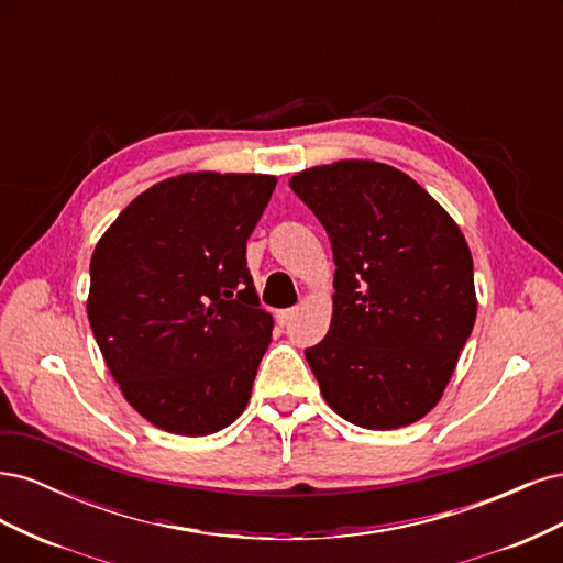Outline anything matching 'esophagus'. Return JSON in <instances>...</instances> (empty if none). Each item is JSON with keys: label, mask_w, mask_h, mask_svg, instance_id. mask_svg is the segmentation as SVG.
<instances>
[{"label": "esophagus", "mask_w": 563, "mask_h": 563, "mask_svg": "<svg viewBox=\"0 0 563 563\" xmlns=\"http://www.w3.org/2000/svg\"><path fill=\"white\" fill-rule=\"evenodd\" d=\"M296 317V310L294 308H288V310H277V323L279 327H286L288 321H291Z\"/></svg>", "instance_id": "1"}]
</instances>
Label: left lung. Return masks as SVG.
<instances>
[{
    "mask_svg": "<svg viewBox=\"0 0 563 563\" xmlns=\"http://www.w3.org/2000/svg\"><path fill=\"white\" fill-rule=\"evenodd\" d=\"M333 249V317L305 350L333 411L366 430L428 416L476 319L472 253L455 220L399 168L343 159L296 174Z\"/></svg>",
    "mask_w": 563,
    "mask_h": 563,
    "instance_id": "obj_1",
    "label": "left lung"
}]
</instances>
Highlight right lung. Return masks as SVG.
Returning a JSON list of instances; mask_svg holds the SVG:
<instances>
[{
	"label": "right lung",
	"instance_id": "obj_1",
	"mask_svg": "<svg viewBox=\"0 0 563 563\" xmlns=\"http://www.w3.org/2000/svg\"><path fill=\"white\" fill-rule=\"evenodd\" d=\"M277 178L197 172L135 197L91 255L87 312L126 401L155 428L207 437L249 404L272 340L246 240Z\"/></svg>",
	"mask_w": 563,
	"mask_h": 563
}]
</instances>
